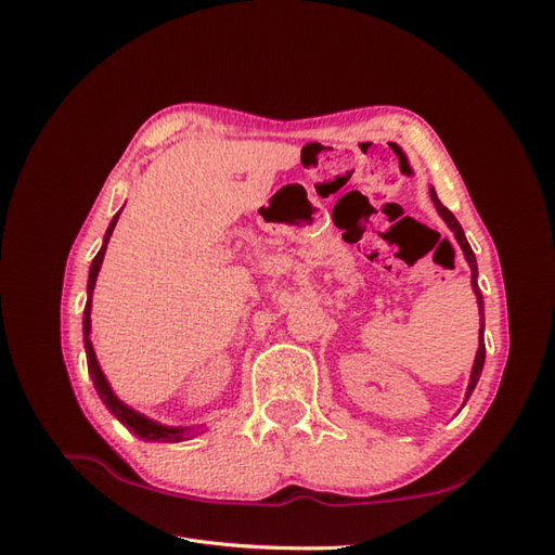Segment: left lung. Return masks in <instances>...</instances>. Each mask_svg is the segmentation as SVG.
Instances as JSON below:
<instances>
[{"mask_svg": "<svg viewBox=\"0 0 555 555\" xmlns=\"http://www.w3.org/2000/svg\"><path fill=\"white\" fill-rule=\"evenodd\" d=\"M430 201L435 204V208H438V212H440V217L442 220L447 222V227L453 231V236H456V241H459V245H461V249H463V255H465V261L469 263V271H473V292H475V296H477V304H479V314H481V338H479V349H477V357H475V365H473V373H469V384H467V391H465V400H463V408H465V402H467V398L473 396V391H475V386H477V382H479V375H481V371H483V359H486V345H483V296H481V292H479V284H477V259H475V251H473V247H469V243H467V238H465V233H463V229H461V224H459V220L456 217H453V212L449 210V208H444L442 206V201L438 198V192H435L433 188H430Z\"/></svg>", "mask_w": 555, "mask_h": 555, "instance_id": "obj_1", "label": "left lung"}]
</instances>
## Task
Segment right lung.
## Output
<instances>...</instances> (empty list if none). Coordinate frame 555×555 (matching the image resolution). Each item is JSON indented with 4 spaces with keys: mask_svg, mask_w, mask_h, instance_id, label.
<instances>
[{
    "mask_svg": "<svg viewBox=\"0 0 555 555\" xmlns=\"http://www.w3.org/2000/svg\"><path fill=\"white\" fill-rule=\"evenodd\" d=\"M122 212V210H120ZM120 212H115V217L111 220L108 229H106V236H104V245L102 249L96 251V257L92 259V266H90V278H88V304H86V310H82V343H86V354H88V371H90V377L94 382V389L99 393V398H102L104 405L108 408V412L120 422L122 426H127L137 438L145 440V442H182V440H190L194 438V435L190 430L194 428H182V426H164L159 422H153V418H147L145 414L131 410L129 405H125V402L117 398L111 389V384L102 371V365H99L96 361V354H94V347H92V340H90V331H92V319H90V310H92V292H94V284H96V275H99V268H102V261H104V255H106V245L113 236V229L117 224V217H120Z\"/></svg>",
    "mask_w": 555,
    "mask_h": 555,
    "instance_id": "right-lung-1",
    "label": "right lung"
}]
</instances>
